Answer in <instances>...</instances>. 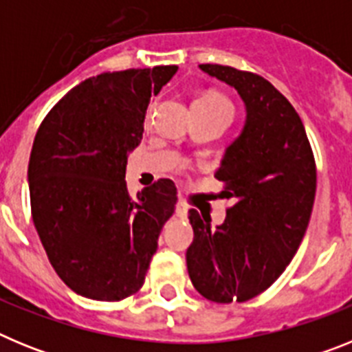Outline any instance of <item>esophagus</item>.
I'll return each instance as SVG.
<instances>
[{
  "instance_id": "1",
  "label": "esophagus",
  "mask_w": 352,
  "mask_h": 352,
  "mask_svg": "<svg viewBox=\"0 0 352 352\" xmlns=\"http://www.w3.org/2000/svg\"><path fill=\"white\" fill-rule=\"evenodd\" d=\"M176 213H178L179 217H186V213H188V206H186L183 201H178V203H176Z\"/></svg>"
}]
</instances>
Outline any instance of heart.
I'll use <instances>...</instances> for the list:
<instances>
[{
    "instance_id": "1",
    "label": "heart",
    "mask_w": 352,
    "mask_h": 352,
    "mask_svg": "<svg viewBox=\"0 0 352 352\" xmlns=\"http://www.w3.org/2000/svg\"><path fill=\"white\" fill-rule=\"evenodd\" d=\"M195 102H206V104L227 105V107H231V105H229V102H227L226 98H223V96H220V95H204V96H201V98H197Z\"/></svg>"
}]
</instances>
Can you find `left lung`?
I'll use <instances>...</instances> for the list:
<instances>
[{
	"mask_svg": "<svg viewBox=\"0 0 352 352\" xmlns=\"http://www.w3.org/2000/svg\"><path fill=\"white\" fill-rule=\"evenodd\" d=\"M199 68L238 91L245 123L214 173L234 206L217 229L190 210L186 268L206 300L241 303L266 291L300 248L316 197V162L300 116L272 82L222 65Z\"/></svg>",
	"mask_w": 352,
	"mask_h": 352,
	"instance_id": "8db88e82",
	"label": "left lung"
}]
</instances>
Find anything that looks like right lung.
Here are the masks:
<instances>
[{
  "label": "right lung",
  "mask_w": 352,
  "mask_h": 352,
  "mask_svg": "<svg viewBox=\"0 0 352 352\" xmlns=\"http://www.w3.org/2000/svg\"><path fill=\"white\" fill-rule=\"evenodd\" d=\"M176 70L130 68L86 79L36 132L28 166L33 223L52 268L80 296L118 301L144 284L176 186L158 179L132 199L126 162L142 141L149 98Z\"/></svg>",
  "instance_id": "right-lung-1"
}]
</instances>
